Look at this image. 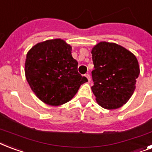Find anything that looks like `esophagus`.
<instances>
[{"label":"esophagus","mask_w":152,"mask_h":152,"mask_svg":"<svg viewBox=\"0 0 152 152\" xmlns=\"http://www.w3.org/2000/svg\"><path fill=\"white\" fill-rule=\"evenodd\" d=\"M84 76H85V77L88 79V82H90V80H91V77H90V75H89V74H85V75H84Z\"/></svg>","instance_id":"1"}]
</instances>
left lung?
<instances>
[{"mask_svg":"<svg viewBox=\"0 0 152 152\" xmlns=\"http://www.w3.org/2000/svg\"><path fill=\"white\" fill-rule=\"evenodd\" d=\"M95 69L91 90L99 106L112 110L127 103L140 70L136 56L115 43L101 41L91 48Z\"/></svg>","mask_w":152,"mask_h":152,"instance_id":"1","label":"left lung"}]
</instances>
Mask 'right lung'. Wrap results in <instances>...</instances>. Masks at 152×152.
Masks as SVG:
<instances>
[{
  "label": "right lung",
  "instance_id": "add662e5",
  "mask_svg": "<svg viewBox=\"0 0 152 152\" xmlns=\"http://www.w3.org/2000/svg\"><path fill=\"white\" fill-rule=\"evenodd\" d=\"M72 46L62 39L47 40L30 48L25 63V77L38 99L51 106L70 101L88 82L77 71Z\"/></svg>",
  "mask_w": 152,
  "mask_h": 152
}]
</instances>
